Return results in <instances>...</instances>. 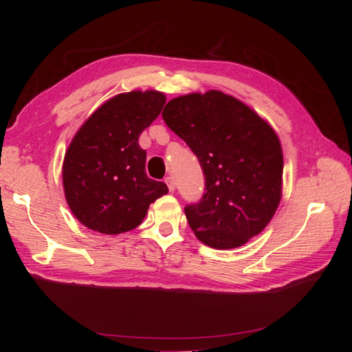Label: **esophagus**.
<instances>
[{"label": "esophagus", "mask_w": 352, "mask_h": 352, "mask_svg": "<svg viewBox=\"0 0 352 352\" xmlns=\"http://www.w3.org/2000/svg\"><path fill=\"white\" fill-rule=\"evenodd\" d=\"M166 184H167V186H168L170 192H173V190L176 189V182H175L173 176H167V177H166Z\"/></svg>", "instance_id": "esophagus-1"}]
</instances>
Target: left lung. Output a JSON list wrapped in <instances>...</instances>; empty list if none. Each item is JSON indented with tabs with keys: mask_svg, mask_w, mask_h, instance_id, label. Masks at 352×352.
Instances as JSON below:
<instances>
[{
	"mask_svg": "<svg viewBox=\"0 0 352 352\" xmlns=\"http://www.w3.org/2000/svg\"><path fill=\"white\" fill-rule=\"evenodd\" d=\"M162 116L204 173V195L185 207L197 238L211 248L230 250L258 235L280 201L278 135L248 105L220 91L173 98Z\"/></svg>",
	"mask_w": 352,
	"mask_h": 352,
	"instance_id": "8db88e82",
	"label": "left lung"
}]
</instances>
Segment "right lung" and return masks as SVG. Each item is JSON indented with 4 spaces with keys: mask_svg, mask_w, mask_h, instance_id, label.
I'll use <instances>...</instances> for the list:
<instances>
[{
    "mask_svg": "<svg viewBox=\"0 0 352 352\" xmlns=\"http://www.w3.org/2000/svg\"><path fill=\"white\" fill-rule=\"evenodd\" d=\"M166 97L132 91L104 102L74 135L63 164L67 204L76 219L105 235L140 226L148 207L168 192L145 173L140 135L162 113Z\"/></svg>",
    "mask_w": 352,
    "mask_h": 352,
    "instance_id": "add662e5",
    "label": "right lung"
}]
</instances>
